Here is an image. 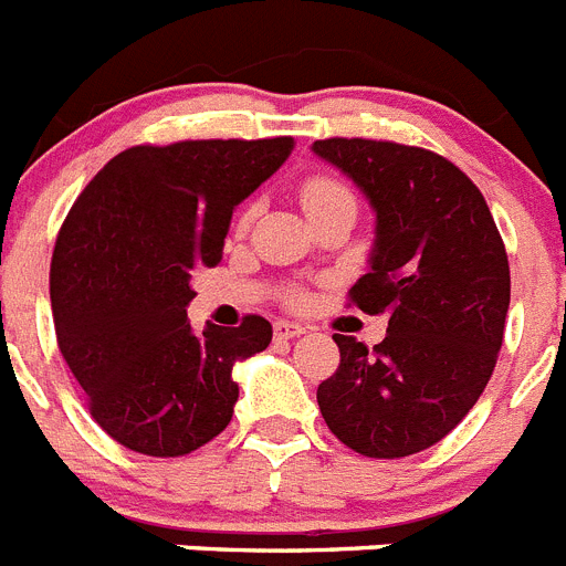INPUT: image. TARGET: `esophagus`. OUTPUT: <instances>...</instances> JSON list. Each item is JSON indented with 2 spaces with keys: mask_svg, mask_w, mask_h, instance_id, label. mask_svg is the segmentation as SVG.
<instances>
[{
  "mask_svg": "<svg viewBox=\"0 0 566 566\" xmlns=\"http://www.w3.org/2000/svg\"><path fill=\"white\" fill-rule=\"evenodd\" d=\"M305 328L300 323H289V319H277L274 323V336L277 339H294V336H303Z\"/></svg>",
  "mask_w": 566,
  "mask_h": 566,
  "instance_id": "1",
  "label": "esophagus"
}]
</instances>
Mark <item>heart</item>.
Segmentation results:
<instances>
[{
  "mask_svg": "<svg viewBox=\"0 0 566 566\" xmlns=\"http://www.w3.org/2000/svg\"><path fill=\"white\" fill-rule=\"evenodd\" d=\"M300 196H303L305 212H314V210H319V207H328V205H334V201H342V199H354V196L347 193V188H342L339 181L325 179V176H314V179L305 181L303 190H300ZM247 221H249V216H243L241 224H247Z\"/></svg>",
  "mask_w": 566,
  "mask_h": 566,
  "instance_id": "obj_1",
  "label": "heart"
}]
</instances>
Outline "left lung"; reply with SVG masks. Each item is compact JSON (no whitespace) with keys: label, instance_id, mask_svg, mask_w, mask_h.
Returning a JSON list of instances; mask_svg holds the SVG:
<instances>
[{"label":"left lung","instance_id":"8db88e82","mask_svg":"<svg viewBox=\"0 0 566 566\" xmlns=\"http://www.w3.org/2000/svg\"><path fill=\"white\" fill-rule=\"evenodd\" d=\"M376 212L350 300L385 314L376 347L334 334L339 367L317 390L331 432L365 458L423 452L463 421L494 373L511 305L505 243L474 181L423 148L317 139Z\"/></svg>","mask_w":566,"mask_h":566}]
</instances>
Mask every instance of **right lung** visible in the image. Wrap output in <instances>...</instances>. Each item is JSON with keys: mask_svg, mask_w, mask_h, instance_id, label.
Here are the masks:
<instances>
[{"mask_svg": "<svg viewBox=\"0 0 566 566\" xmlns=\"http://www.w3.org/2000/svg\"><path fill=\"white\" fill-rule=\"evenodd\" d=\"M292 151V137L137 145L72 205L50 269L55 336L92 418L132 452L179 458L230 423L232 367L266 350L272 325L249 314L196 334L190 280Z\"/></svg>", "mask_w": 566, "mask_h": 566, "instance_id": "right-lung-1", "label": "right lung"}]
</instances>
